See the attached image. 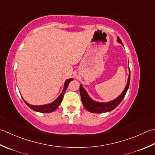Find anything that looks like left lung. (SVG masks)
Here are the masks:
<instances>
[{"label":"left lung","instance_id":"1","mask_svg":"<svg viewBox=\"0 0 155 155\" xmlns=\"http://www.w3.org/2000/svg\"><path fill=\"white\" fill-rule=\"evenodd\" d=\"M117 41L123 45L122 41L120 40V39L119 37H118L117 38ZM130 69H129V75L128 78V81L124 90H123L122 94L118 97H117L116 99L110 101V102H96V101L93 100L90 97V96L88 95L86 90L83 87L82 85L80 84V93L82 104H83L84 106L86 108V109L87 110V111L92 113L100 114V113L112 111V110L116 108V107L120 104L122 100L124 99V97L128 89L129 84H130Z\"/></svg>","mask_w":155,"mask_h":155}]
</instances>
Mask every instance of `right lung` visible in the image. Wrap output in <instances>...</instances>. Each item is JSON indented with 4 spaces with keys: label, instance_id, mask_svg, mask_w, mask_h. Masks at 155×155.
Instances as JSON below:
<instances>
[{
    "label": "right lung",
    "instance_id": "add662e5",
    "mask_svg": "<svg viewBox=\"0 0 155 155\" xmlns=\"http://www.w3.org/2000/svg\"><path fill=\"white\" fill-rule=\"evenodd\" d=\"M73 78H70V79H68L67 80H65V84H64V90H62L61 94L58 96V98H57L55 100L53 101V102L48 104H45V105H41V106H36V105H31V104H29V103H27L26 101L24 100L25 103L27 104L28 107H29L31 109H32L34 111H36L38 112H41V113H50L52 112L53 111L58 108L59 106L60 105V104L62 102L63 97L64 96V94L66 90H67L68 85L69 84V82L73 80Z\"/></svg>",
    "mask_w": 155,
    "mask_h": 155
}]
</instances>
